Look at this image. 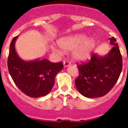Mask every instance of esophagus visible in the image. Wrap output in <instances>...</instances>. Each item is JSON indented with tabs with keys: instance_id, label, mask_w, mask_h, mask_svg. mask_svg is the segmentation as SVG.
Wrapping results in <instances>:
<instances>
[{
	"instance_id": "obj_1",
	"label": "esophagus",
	"mask_w": 128,
	"mask_h": 128,
	"mask_svg": "<svg viewBox=\"0 0 128 128\" xmlns=\"http://www.w3.org/2000/svg\"><path fill=\"white\" fill-rule=\"evenodd\" d=\"M63 65H64V66H68L71 65V63L68 60H66L63 62Z\"/></svg>"
}]
</instances>
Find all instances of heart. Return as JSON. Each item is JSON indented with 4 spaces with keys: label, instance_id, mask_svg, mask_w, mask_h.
<instances>
[{
    "label": "heart",
    "instance_id": "b5f03b06",
    "mask_svg": "<svg viewBox=\"0 0 128 128\" xmlns=\"http://www.w3.org/2000/svg\"><path fill=\"white\" fill-rule=\"evenodd\" d=\"M59 45L66 50H73V56L77 60L84 61L89 58L96 47V42L84 34H77L60 40Z\"/></svg>",
    "mask_w": 128,
    "mask_h": 128
}]
</instances>
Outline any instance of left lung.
<instances>
[{"label": "left lung", "instance_id": "left-lung-1", "mask_svg": "<svg viewBox=\"0 0 128 128\" xmlns=\"http://www.w3.org/2000/svg\"><path fill=\"white\" fill-rule=\"evenodd\" d=\"M110 40L114 46L106 56L92 54L88 62L77 65L80 74L75 84L86 98H99L107 94L116 84L121 73L122 59L117 40L114 37Z\"/></svg>", "mask_w": 128, "mask_h": 128}]
</instances>
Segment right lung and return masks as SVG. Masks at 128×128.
<instances>
[{
    "label": "right lung",
    "instance_id": "add662e5",
    "mask_svg": "<svg viewBox=\"0 0 128 128\" xmlns=\"http://www.w3.org/2000/svg\"><path fill=\"white\" fill-rule=\"evenodd\" d=\"M13 38L8 59L9 72L21 91L30 98H40L48 94L52 88L56 74L63 68L62 62L51 63L47 59L25 62L16 54Z\"/></svg>",
    "mask_w": 128,
    "mask_h": 128
}]
</instances>
